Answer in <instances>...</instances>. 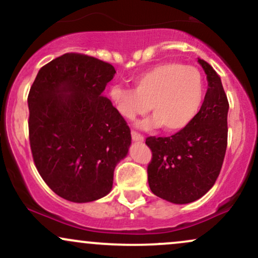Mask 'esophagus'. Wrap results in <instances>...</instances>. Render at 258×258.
I'll list each match as a JSON object with an SVG mask.
<instances>
[{"mask_svg":"<svg viewBox=\"0 0 258 258\" xmlns=\"http://www.w3.org/2000/svg\"><path fill=\"white\" fill-rule=\"evenodd\" d=\"M131 136H132V139L135 142H143L144 141V137L141 135V133L136 132V131H132L131 132Z\"/></svg>","mask_w":258,"mask_h":258,"instance_id":"34e87169","label":"esophagus"}]
</instances>
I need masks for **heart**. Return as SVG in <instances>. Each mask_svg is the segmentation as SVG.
Returning <instances> with one entry per match:
<instances>
[{"mask_svg": "<svg viewBox=\"0 0 258 258\" xmlns=\"http://www.w3.org/2000/svg\"><path fill=\"white\" fill-rule=\"evenodd\" d=\"M135 90L121 85L109 88V97L121 116L135 119L150 110L152 119L142 121V128L164 126L178 132L195 119L205 97V81L199 69L176 61H164L133 78Z\"/></svg>", "mask_w": 258, "mask_h": 258, "instance_id": "obj_1", "label": "heart"}]
</instances>
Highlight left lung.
<instances>
[{
  "mask_svg": "<svg viewBox=\"0 0 258 258\" xmlns=\"http://www.w3.org/2000/svg\"><path fill=\"white\" fill-rule=\"evenodd\" d=\"M209 88L200 111L182 131L170 137H148L153 154L148 182L156 197L173 204L200 199L215 184L227 149L229 103L214 68L198 59Z\"/></svg>",
  "mask_w": 258,
  "mask_h": 258,
  "instance_id": "left-lung-1",
  "label": "left lung"
}]
</instances>
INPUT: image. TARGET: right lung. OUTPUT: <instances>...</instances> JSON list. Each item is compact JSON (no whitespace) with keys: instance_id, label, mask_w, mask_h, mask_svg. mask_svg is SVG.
<instances>
[{"instance_id":"right-lung-1","label":"right lung","mask_w":258,"mask_h":258,"mask_svg":"<svg viewBox=\"0 0 258 258\" xmlns=\"http://www.w3.org/2000/svg\"><path fill=\"white\" fill-rule=\"evenodd\" d=\"M106 61L65 53L38 72L28 96L35 166L55 194L90 203L110 193L131 131L103 91L115 75Z\"/></svg>"}]
</instances>
